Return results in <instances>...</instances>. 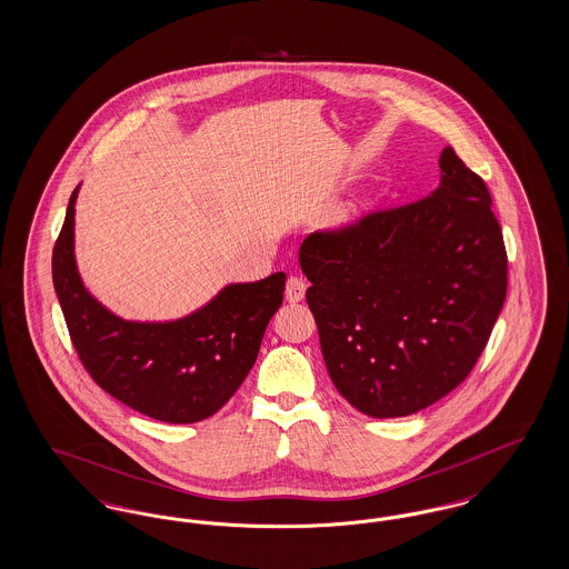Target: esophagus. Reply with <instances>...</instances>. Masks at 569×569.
Returning <instances> with one entry per match:
<instances>
[{
  "label": "esophagus",
  "mask_w": 569,
  "mask_h": 569,
  "mask_svg": "<svg viewBox=\"0 0 569 569\" xmlns=\"http://www.w3.org/2000/svg\"><path fill=\"white\" fill-rule=\"evenodd\" d=\"M307 292V283L300 277H290L286 283V300L288 302H300Z\"/></svg>",
  "instance_id": "obj_1"
}]
</instances>
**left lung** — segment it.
<instances>
[{
    "label": "left lung",
    "mask_w": 569,
    "mask_h": 569,
    "mask_svg": "<svg viewBox=\"0 0 569 569\" xmlns=\"http://www.w3.org/2000/svg\"><path fill=\"white\" fill-rule=\"evenodd\" d=\"M422 200L316 232L300 251L328 376L371 418L433 406L469 376L508 290L485 181L452 147Z\"/></svg>",
    "instance_id": "1"
}]
</instances>
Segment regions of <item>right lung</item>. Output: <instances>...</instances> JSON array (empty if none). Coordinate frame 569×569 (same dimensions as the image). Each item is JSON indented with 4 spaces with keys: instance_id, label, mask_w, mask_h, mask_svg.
Listing matches in <instances>:
<instances>
[{
    "instance_id": "1",
    "label": "right lung",
    "mask_w": 569,
    "mask_h": 569,
    "mask_svg": "<svg viewBox=\"0 0 569 569\" xmlns=\"http://www.w3.org/2000/svg\"><path fill=\"white\" fill-rule=\"evenodd\" d=\"M72 191L53 249V286L72 343L96 383L117 401L170 425L213 416L251 371L283 302L286 272L228 283L177 320H126L82 283L74 253Z\"/></svg>"
}]
</instances>
